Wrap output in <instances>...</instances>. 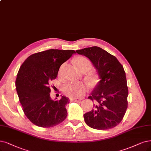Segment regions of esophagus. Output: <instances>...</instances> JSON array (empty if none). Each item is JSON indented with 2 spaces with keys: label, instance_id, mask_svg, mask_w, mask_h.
Instances as JSON below:
<instances>
[{
  "label": "esophagus",
  "instance_id": "34e87169",
  "mask_svg": "<svg viewBox=\"0 0 151 151\" xmlns=\"http://www.w3.org/2000/svg\"><path fill=\"white\" fill-rule=\"evenodd\" d=\"M83 98H80V99H78V98H71V101H74V102H77V101H80L81 99H82Z\"/></svg>",
  "mask_w": 151,
  "mask_h": 151
}]
</instances>
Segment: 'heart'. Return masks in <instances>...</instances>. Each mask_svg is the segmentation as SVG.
<instances>
[{
    "mask_svg": "<svg viewBox=\"0 0 151 151\" xmlns=\"http://www.w3.org/2000/svg\"><path fill=\"white\" fill-rule=\"evenodd\" d=\"M74 63L77 68L81 71L86 70H89L91 67V61L82 56L76 57L74 60ZM58 75L60 76H62L61 68L59 70ZM85 90L86 86L85 84L81 82H70L63 87V92L65 95L72 98L81 95Z\"/></svg>",
    "mask_w": 151,
    "mask_h": 151,
    "instance_id": "b5f03b06",
    "label": "heart"
}]
</instances>
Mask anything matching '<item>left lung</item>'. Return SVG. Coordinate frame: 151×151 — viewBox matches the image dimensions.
Returning <instances> with one entry per match:
<instances>
[{
	"label": "left lung",
	"mask_w": 151,
	"mask_h": 151,
	"mask_svg": "<svg viewBox=\"0 0 151 151\" xmlns=\"http://www.w3.org/2000/svg\"><path fill=\"white\" fill-rule=\"evenodd\" d=\"M76 52L91 60L99 78L88 97L94 102V108L84 114L85 121L93 129L113 128L123 119L127 108L128 87L123 66L114 56L96 46Z\"/></svg>",
	"instance_id": "8db88e82"
}]
</instances>
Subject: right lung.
Listing matches in <instances>:
<instances>
[{
  "mask_svg": "<svg viewBox=\"0 0 151 151\" xmlns=\"http://www.w3.org/2000/svg\"><path fill=\"white\" fill-rule=\"evenodd\" d=\"M73 53V50H45L31 55L20 67L16 90L24 113L33 124L52 127L66 119L68 98L63 96L52 100L50 83L57 78L60 66Z\"/></svg>",
  "mask_w": 151,
  "mask_h": 151,
  "instance_id": "1",
  "label": "right lung"
}]
</instances>
